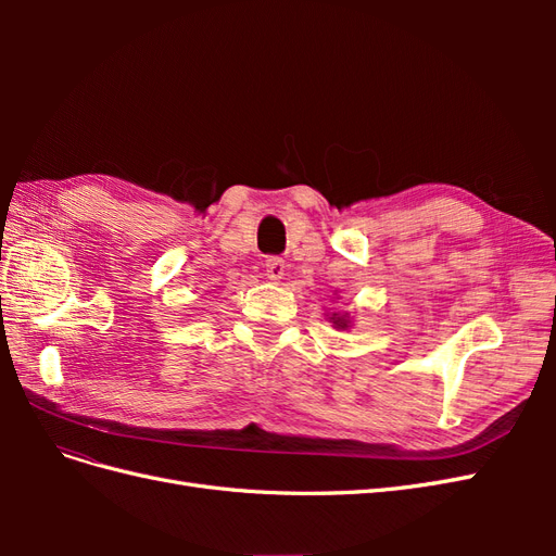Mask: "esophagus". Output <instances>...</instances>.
<instances>
[{
  "instance_id": "obj_1",
  "label": "esophagus",
  "mask_w": 556,
  "mask_h": 556,
  "mask_svg": "<svg viewBox=\"0 0 556 556\" xmlns=\"http://www.w3.org/2000/svg\"><path fill=\"white\" fill-rule=\"evenodd\" d=\"M264 266H266L268 280H280L285 276V262L280 257H268Z\"/></svg>"
}]
</instances>
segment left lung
<instances>
[{"label": "left lung", "instance_id": "obj_1", "mask_svg": "<svg viewBox=\"0 0 556 556\" xmlns=\"http://www.w3.org/2000/svg\"><path fill=\"white\" fill-rule=\"evenodd\" d=\"M329 323H333V327L336 329H348L350 327V315L348 313H333L331 317H329Z\"/></svg>", "mask_w": 556, "mask_h": 556}]
</instances>
